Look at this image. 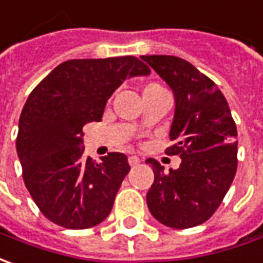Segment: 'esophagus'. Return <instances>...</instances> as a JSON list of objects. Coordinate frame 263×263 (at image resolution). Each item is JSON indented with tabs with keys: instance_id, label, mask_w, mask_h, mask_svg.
Masks as SVG:
<instances>
[{
	"instance_id": "esophagus-1",
	"label": "esophagus",
	"mask_w": 263,
	"mask_h": 263,
	"mask_svg": "<svg viewBox=\"0 0 263 263\" xmlns=\"http://www.w3.org/2000/svg\"><path fill=\"white\" fill-rule=\"evenodd\" d=\"M141 160L137 157V156H131L129 157V164H131V167H137V166H140Z\"/></svg>"
}]
</instances>
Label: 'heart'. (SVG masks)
<instances>
[{
    "instance_id": "1",
    "label": "heart",
    "mask_w": 263,
    "mask_h": 263,
    "mask_svg": "<svg viewBox=\"0 0 263 263\" xmlns=\"http://www.w3.org/2000/svg\"><path fill=\"white\" fill-rule=\"evenodd\" d=\"M149 90H161V87L157 86V84H149L144 88V91H149Z\"/></svg>"
}]
</instances>
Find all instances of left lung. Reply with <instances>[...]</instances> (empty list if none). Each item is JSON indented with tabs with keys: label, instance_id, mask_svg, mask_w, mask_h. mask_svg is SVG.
<instances>
[{
	"label": "left lung",
	"instance_id": "obj_1",
	"mask_svg": "<svg viewBox=\"0 0 263 263\" xmlns=\"http://www.w3.org/2000/svg\"><path fill=\"white\" fill-rule=\"evenodd\" d=\"M175 95L170 128L173 145L168 156L182 159L176 170L157 160L154 183L147 194L151 215L172 229H189L205 222L222 202L237 170V129L227 100L213 80L191 62L172 55L141 57Z\"/></svg>",
	"mask_w": 263,
	"mask_h": 263
}]
</instances>
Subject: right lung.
Instances as JSON below:
<instances>
[{
    "label": "right lung",
    "mask_w": 263,
    "mask_h": 263,
    "mask_svg": "<svg viewBox=\"0 0 263 263\" xmlns=\"http://www.w3.org/2000/svg\"><path fill=\"white\" fill-rule=\"evenodd\" d=\"M135 57L59 64L26 100L17 134L24 185L41 213L61 227L90 229L110 214L131 170L122 153L84 157L83 126L100 122L109 97L126 78L148 76Z\"/></svg>",
    "instance_id": "add662e5"
}]
</instances>
